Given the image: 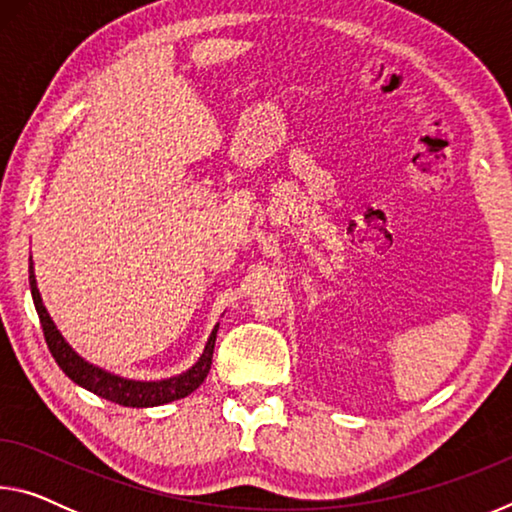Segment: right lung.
<instances>
[{"mask_svg":"<svg viewBox=\"0 0 512 512\" xmlns=\"http://www.w3.org/2000/svg\"><path fill=\"white\" fill-rule=\"evenodd\" d=\"M29 284H31L33 305H36L42 332H45V341L49 345V352L54 354V359L60 366V370H63L65 375L74 381V384H79L81 388H85V391L103 397V400L115 402L121 406H133V409L162 406V404L183 400V397H187L189 393H194L196 388L205 381L207 372H210L219 323L214 325L210 339H207V343H205L203 354L198 357V361L189 370L180 372V375H176V377H167V379H158V381L128 379V377L115 375V372H110L106 368L94 366V363L83 359L81 354L65 341V336L60 334V329L56 327L54 320H51L45 302H42V296L38 291V282H36V273H33V257H29Z\"/></svg>","mask_w":512,"mask_h":512,"instance_id":"obj_1","label":"right lung"}]
</instances>
